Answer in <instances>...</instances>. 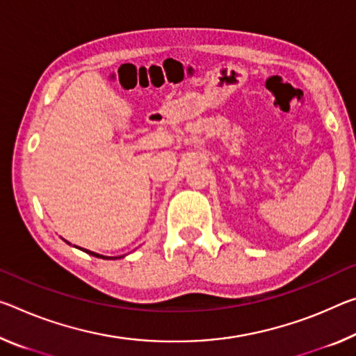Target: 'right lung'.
Wrapping results in <instances>:
<instances>
[{
  "label": "right lung",
  "instance_id": "right-lung-1",
  "mask_svg": "<svg viewBox=\"0 0 356 356\" xmlns=\"http://www.w3.org/2000/svg\"><path fill=\"white\" fill-rule=\"evenodd\" d=\"M67 244H70V242H67ZM81 250H83V252H87V253H90V255H93V257H97V258H103V259H117V257H115V258H109V257H104V255H99V253H95V252H90V250H86V249H81Z\"/></svg>",
  "mask_w": 356,
  "mask_h": 356
}]
</instances>
